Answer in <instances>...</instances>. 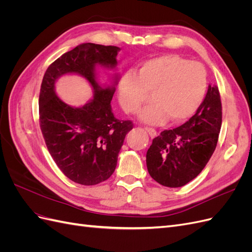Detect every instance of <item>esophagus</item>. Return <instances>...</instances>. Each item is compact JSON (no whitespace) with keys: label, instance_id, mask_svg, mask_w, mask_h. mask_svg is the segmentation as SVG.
<instances>
[{"label":"esophagus","instance_id":"34e87169","mask_svg":"<svg viewBox=\"0 0 252 252\" xmlns=\"http://www.w3.org/2000/svg\"><path fill=\"white\" fill-rule=\"evenodd\" d=\"M145 130H146V131L149 133V135L151 136V138H156V136L158 135V132H157V130H156L155 128L146 127V128H145Z\"/></svg>","mask_w":252,"mask_h":252}]
</instances>
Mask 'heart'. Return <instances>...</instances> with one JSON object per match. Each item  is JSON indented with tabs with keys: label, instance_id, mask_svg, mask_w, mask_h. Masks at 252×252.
Listing matches in <instances>:
<instances>
[{
	"label": "heart",
	"instance_id": "heart-1",
	"mask_svg": "<svg viewBox=\"0 0 252 252\" xmlns=\"http://www.w3.org/2000/svg\"><path fill=\"white\" fill-rule=\"evenodd\" d=\"M206 89L207 71L201 63L166 55L144 61L134 73H125L119 82L118 98L125 112L135 114L150 94L154 103L142 111L141 119L158 124L168 117L178 123L193 116Z\"/></svg>",
	"mask_w": 252,
	"mask_h": 252
}]
</instances>
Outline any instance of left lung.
I'll use <instances>...</instances> for the list:
<instances>
[{
    "label": "left lung",
    "mask_w": 252,
    "mask_h": 252,
    "mask_svg": "<svg viewBox=\"0 0 252 252\" xmlns=\"http://www.w3.org/2000/svg\"><path fill=\"white\" fill-rule=\"evenodd\" d=\"M222 126L218 86L209 85L203 103L186 123L164 130L146 155L150 177L166 187H182L201 173L216 150Z\"/></svg>",
    "instance_id": "8db88e82"
}]
</instances>
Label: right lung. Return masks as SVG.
Returning a JSON list of instances; mask_svg holds the SVG:
<instances>
[{"label":"right lung","mask_w":252,"mask_h":252,"mask_svg":"<svg viewBox=\"0 0 252 252\" xmlns=\"http://www.w3.org/2000/svg\"><path fill=\"white\" fill-rule=\"evenodd\" d=\"M119 50L117 46L81 44L51 63L42 81L39 116L43 138L60 170L81 185H96L110 178L125 136L133 128L131 121L113 116L114 86L101 87L94 77L96 64L116 67ZM65 73H79L93 86L94 98L83 108H71L56 95L54 83Z\"/></svg>","instance_id":"right-lung-1"}]
</instances>
